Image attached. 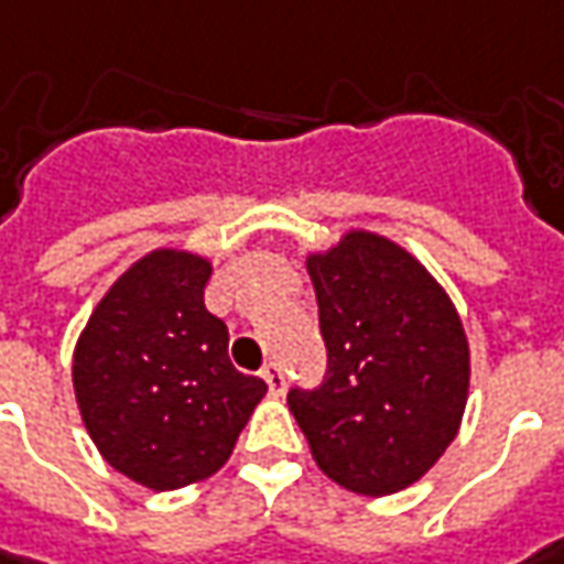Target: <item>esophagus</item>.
Listing matches in <instances>:
<instances>
[{"instance_id": "34e87169", "label": "esophagus", "mask_w": 564, "mask_h": 564, "mask_svg": "<svg viewBox=\"0 0 564 564\" xmlns=\"http://www.w3.org/2000/svg\"><path fill=\"white\" fill-rule=\"evenodd\" d=\"M262 378L264 383H268V393H271V397H283V390H286V378H283L281 365H274V361H271V365H264Z\"/></svg>"}]
</instances>
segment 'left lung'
<instances>
[{
  "label": "left lung",
  "mask_w": 564,
  "mask_h": 564,
  "mask_svg": "<svg viewBox=\"0 0 564 564\" xmlns=\"http://www.w3.org/2000/svg\"><path fill=\"white\" fill-rule=\"evenodd\" d=\"M327 378L290 390L318 468L359 496L417 484L456 440L471 349L443 283L397 240L352 227L305 256Z\"/></svg>",
  "instance_id": "1"
}]
</instances>
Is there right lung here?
Wrapping results in <instances>:
<instances>
[{
  "instance_id": "right-lung-1",
  "label": "right lung",
  "mask_w": 564,
  "mask_h": 564,
  "mask_svg": "<svg viewBox=\"0 0 564 564\" xmlns=\"http://www.w3.org/2000/svg\"><path fill=\"white\" fill-rule=\"evenodd\" d=\"M212 259L159 246L96 302L70 361L89 440L115 471L181 490L221 471L268 393L227 356V327L205 308Z\"/></svg>"
}]
</instances>
